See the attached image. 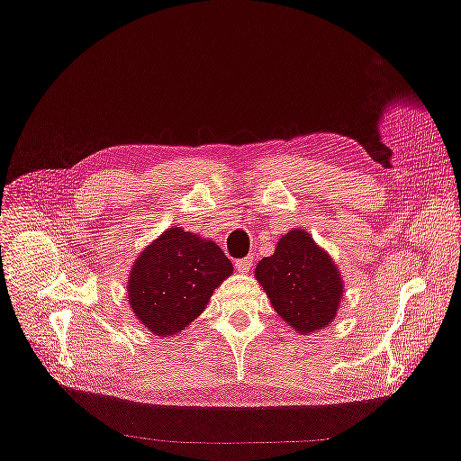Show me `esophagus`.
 <instances>
[{
    "label": "esophagus",
    "instance_id": "esophagus-1",
    "mask_svg": "<svg viewBox=\"0 0 461 461\" xmlns=\"http://www.w3.org/2000/svg\"><path fill=\"white\" fill-rule=\"evenodd\" d=\"M235 267H237V271H240V273H248V271L253 267V257L249 255V257H246V258L235 260Z\"/></svg>",
    "mask_w": 461,
    "mask_h": 461
}]
</instances>
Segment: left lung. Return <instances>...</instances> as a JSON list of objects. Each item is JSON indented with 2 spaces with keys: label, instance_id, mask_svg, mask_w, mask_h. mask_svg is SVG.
Wrapping results in <instances>:
<instances>
[{
  "label": "left lung",
  "instance_id": "left-lung-1",
  "mask_svg": "<svg viewBox=\"0 0 461 461\" xmlns=\"http://www.w3.org/2000/svg\"><path fill=\"white\" fill-rule=\"evenodd\" d=\"M255 278L273 310L300 335L328 328L344 298V280L335 260L300 228L278 239L273 255L257 264Z\"/></svg>",
  "mask_w": 461,
  "mask_h": 461
}]
</instances>
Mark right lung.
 I'll use <instances>...</instances> for the list:
<instances>
[{
	"label": "right lung",
	"instance_id": "obj_1",
	"mask_svg": "<svg viewBox=\"0 0 461 461\" xmlns=\"http://www.w3.org/2000/svg\"><path fill=\"white\" fill-rule=\"evenodd\" d=\"M231 273V260L213 240L172 226L133 260L126 302L146 331L176 337L206 310Z\"/></svg>",
	"mask_w": 461,
	"mask_h": 461
}]
</instances>
